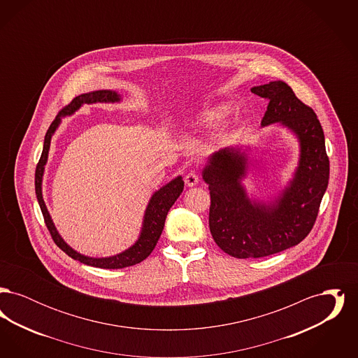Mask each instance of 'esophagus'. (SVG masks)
Segmentation results:
<instances>
[{"mask_svg": "<svg viewBox=\"0 0 358 358\" xmlns=\"http://www.w3.org/2000/svg\"><path fill=\"white\" fill-rule=\"evenodd\" d=\"M199 181H200V178H199V176L196 174V173H187V176H185V184H187V187H196L197 184H199Z\"/></svg>", "mask_w": 358, "mask_h": 358, "instance_id": "esophagus-1", "label": "esophagus"}]
</instances>
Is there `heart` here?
Listing matches in <instances>:
<instances>
[{
  "label": "heart",
  "instance_id": "heart-1",
  "mask_svg": "<svg viewBox=\"0 0 358 358\" xmlns=\"http://www.w3.org/2000/svg\"><path fill=\"white\" fill-rule=\"evenodd\" d=\"M229 117V107L227 104H215L203 108L190 117L184 124V133L187 136H200L206 131L220 127Z\"/></svg>",
  "mask_w": 358,
  "mask_h": 358
}]
</instances>
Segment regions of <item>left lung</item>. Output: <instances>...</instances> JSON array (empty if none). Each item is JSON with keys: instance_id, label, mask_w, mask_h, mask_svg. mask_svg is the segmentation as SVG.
<instances>
[{"instance_id": "1", "label": "left lung", "mask_w": 358, "mask_h": 358, "mask_svg": "<svg viewBox=\"0 0 358 358\" xmlns=\"http://www.w3.org/2000/svg\"><path fill=\"white\" fill-rule=\"evenodd\" d=\"M268 99L262 127L278 124L296 138L298 164L276 194H250L244 180L251 171L247 145L208 157L201 176L210 193L209 229L222 251L238 259L263 257L299 244L310 234L329 184V158L315 113L282 80L251 88Z\"/></svg>"}]
</instances>
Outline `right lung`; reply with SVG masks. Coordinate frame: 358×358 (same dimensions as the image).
Segmentation results:
<instances>
[{
  "label": "right lung",
  "mask_w": 358,
  "mask_h": 358,
  "mask_svg": "<svg viewBox=\"0 0 358 358\" xmlns=\"http://www.w3.org/2000/svg\"><path fill=\"white\" fill-rule=\"evenodd\" d=\"M122 96L120 92L114 90H96L91 92H85L79 96H76L69 106L60 111V114L52 122L45 138H44V145H43V153L40 157V161L36 168V174H34V189H36V197L40 205V209L43 212L44 220L47 224L48 231L51 232L52 238L56 243V245L64 251L67 255L71 256L75 260H79L80 263L98 267V268H124L130 267L141 263L145 260L148 256L152 254V251L158 241V238L162 234L166 215L169 212L176 200L180 197V194L184 190V181L181 176H177L176 178L171 180L168 184L162 185L158 190H155L149 203L146 205L143 219H142V227L139 231V235L134 244H131L127 250L122 251L120 254L111 256H88L83 255L73 250L69 244L64 241L62 235L59 234L57 228L55 227V222L52 220L51 215L48 212V208L44 201L43 197V178H44V171H45V165L48 162V154L51 149L52 136H55L56 130L59 129L62 120L64 117H71L73 115L80 107L85 104H94V103H120Z\"/></svg>",
  "instance_id": "obj_1"
}]
</instances>
